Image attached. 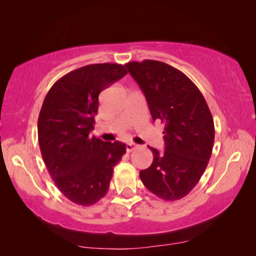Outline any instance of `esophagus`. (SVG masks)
Returning <instances> with one entry per match:
<instances>
[{
  "instance_id": "34e87169",
  "label": "esophagus",
  "mask_w": 256,
  "mask_h": 256,
  "mask_svg": "<svg viewBox=\"0 0 256 256\" xmlns=\"http://www.w3.org/2000/svg\"><path fill=\"white\" fill-rule=\"evenodd\" d=\"M138 144H133V142H128V144H126V150H128V152H132L133 150H136V148H138Z\"/></svg>"
}]
</instances>
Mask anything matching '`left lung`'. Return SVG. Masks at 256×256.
I'll return each mask as SVG.
<instances>
[{"label":"left lung","instance_id":"1","mask_svg":"<svg viewBox=\"0 0 256 256\" xmlns=\"http://www.w3.org/2000/svg\"><path fill=\"white\" fill-rule=\"evenodd\" d=\"M154 122L164 128V151L149 146L154 162L140 172L142 183L166 201L184 198L204 172L214 142V124L204 97L183 72L164 62H128Z\"/></svg>","mask_w":256,"mask_h":256}]
</instances>
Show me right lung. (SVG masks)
<instances>
[{
  "label": "right lung",
  "mask_w": 256,
  "mask_h": 256,
  "mask_svg": "<svg viewBox=\"0 0 256 256\" xmlns=\"http://www.w3.org/2000/svg\"><path fill=\"white\" fill-rule=\"evenodd\" d=\"M125 66L90 64L68 73L47 92L38 118V142L50 175L73 203L92 206L106 196L114 172L126 152L120 141L90 136L99 94L126 74Z\"/></svg>",
  "instance_id": "obj_1"
}]
</instances>
